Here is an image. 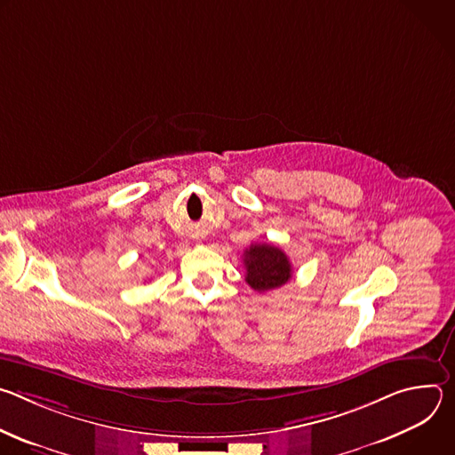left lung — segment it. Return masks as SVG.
<instances>
[{"mask_svg":"<svg viewBox=\"0 0 455 455\" xmlns=\"http://www.w3.org/2000/svg\"><path fill=\"white\" fill-rule=\"evenodd\" d=\"M243 265L246 268L244 281L259 293L281 288L291 279L288 255L268 243L250 244L243 253Z\"/></svg>","mask_w":455,"mask_h":455,"instance_id":"obj_1","label":"left lung"}]
</instances>
